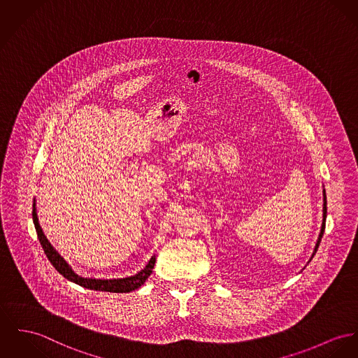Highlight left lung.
<instances>
[{
	"label": "left lung",
	"instance_id": "8db88e82",
	"mask_svg": "<svg viewBox=\"0 0 358 358\" xmlns=\"http://www.w3.org/2000/svg\"><path fill=\"white\" fill-rule=\"evenodd\" d=\"M326 218H327V199H326V192H324V206H323V224H322V230H320V234H319V238H317V243H316V247H315V250H313V255H312V257L315 256V253H316L317 248H319V245H320L322 237H323V234H324V227H326ZM312 257H310V259H312Z\"/></svg>",
	"mask_w": 358,
	"mask_h": 358
}]
</instances>
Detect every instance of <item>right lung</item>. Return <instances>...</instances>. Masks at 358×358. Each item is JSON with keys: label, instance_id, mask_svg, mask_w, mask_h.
<instances>
[{"label": "right lung", "instance_id": "obj_1", "mask_svg": "<svg viewBox=\"0 0 358 358\" xmlns=\"http://www.w3.org/2000/svg\"><path fill=\"white\" fill-rule=\"evenodd\" d=\"M32 220L34 224L36 229V234L39 238V243L43 248L48 259L50 260V263L53 264L55 270L66 278L71 282H75L78 285H80L85 289L90 290H101V292H111V293H129L132 290L138 289L145 280L147 278L151 275L152 268L155 266V256H152L148 262V264L138 273L136 275L129 276V278H122V279H90V278H82L78 275L69 266L68 263L61 257V255L52 247V244L49 243V240L46 238V236L42 231V227L38 222V215H36V208H35V200L32 204Z\"/></svg>", "mask_w": 358, "mask_h": 358}]
</instances>
